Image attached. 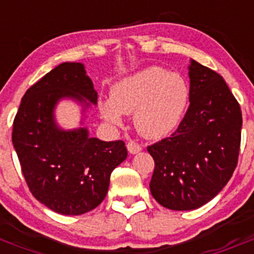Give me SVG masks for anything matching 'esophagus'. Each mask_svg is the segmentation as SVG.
<instances>
[{
  "label": "esophagus",
  "mask_w": 254,
  "mask_h": 254,
  "mask_svg": "<svg viewBox=\"0 0 254 254\" xmlns=\"http://www.w3.org/2000/svg\"><path fill=\"white\" fill-rule=\"evenodd\" d=\"M127 150H128L129 154H137L138 151H141V146L137 142H134V141H129L127 143Z\"/></svg>",
  "instance_id": "34e87169"
}]
</instances>
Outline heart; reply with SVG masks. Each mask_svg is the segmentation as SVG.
I'll return each instance as SVG.
<instances>
[{
    "mask_svg": "<svg viewBox=\"0 0 254 254\" xmlns=\"http://www.w3.org/2000/svg\"><path fill=\"white\" fill-rule=\"evenodd\" d=\"M190 89L178 73L147 67L117 82L111 99L99 102L107 122L120 126L123 114H133L134 127L147 138H161L177 128L187 109Z\"/></svg>",
    "mask_w": 254,
    "mask_h": 254,
    "instance_id": "1",
    "label": "heart"
}]
</instances>
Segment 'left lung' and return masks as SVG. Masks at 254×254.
I'll return each instance as SVG.
<instances>
[{
	"instance_id": "obj_1",
	"label": "left lung",
	"mask_w": 254,
	"mask_h": 254,
	"mask_svg": "<svg viewBox=\"0 0 254 254\" xmlns=\"http://www.w3.org/2000/svg\"><path fill=\"white\" fill-rule=\"evenodd\" d=\"M190 107L170 137L147 146L151 194L161 206L194 210L232 178L241 149L242 111L224 78L190 60Z\"/></svg>"
}]
</instances>
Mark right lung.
<instances>
[{
	"mask_svg": "<svg viewBox=\"0 0 254 254\" xmlns=\"http://www.w3.org/2000/svg\"><path fill=\"white\" fill-rule=\"evenodd\" d=\"M66 98L84 111L98 102L82 64H61L29 87L13 120L12 143L33 196L58 214L82 215L105 198L127 149L121 140L90 137L85 127L61 128L55 108Z\"/></svg>",
	"mask_w": 254,
	"mask_h": 254,
	"instance_id": "add662e5",
	"label": "right lung"
}]
</instances>
